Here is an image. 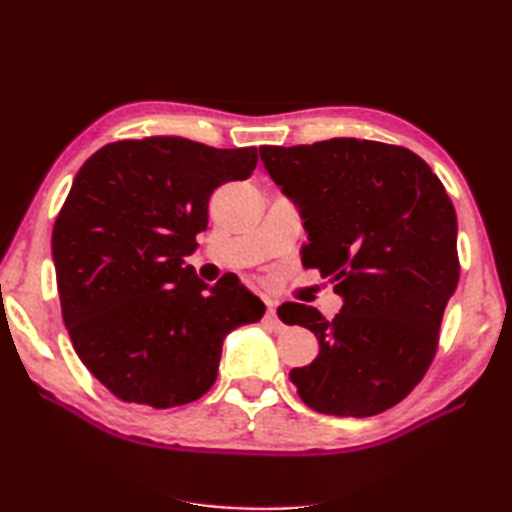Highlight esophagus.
Masks as SVG:
<instances>
[{
	"mask_svg": "<svg viewBox=\"0 0 512 512\" xmlns=\"http://www.w3.org/2000/svg\"><path fill=\"white\" fill-rule=\"evenodd\" d=\"M264 325L275 329V332H280V329L284 327L282 320L277 318V311H275V307L271 305V302H268V309H266V314H264Z\"/></svg>",
	"mask_w": 512,
	"mask_h": 512,
	"instance_id": "1",
	"label": "esophagus"
}]
</instances>
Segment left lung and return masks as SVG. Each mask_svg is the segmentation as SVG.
Masks as SVG:
<instances>
[{
	"label": "left lung",
	"mask_w": 512,
	"mask_h": 512,
	"mask_svg": "<svg viewBox=\"0 0 512 512\" xmlns=\"http://www.w3.org/2000/svg\"><path fill=\"white\" fill-rule=\"evenodd\" d=\"M259 155L305 221L302 266L318 268L343 298L332 320L298 302L277 309L320 345L309 366L291 370L298 395L341 418L391 409L436 357L461 273L445 185L404 146L354 137L262 146Z\"/></svg>",
	"instance_id": "left-lung-1"
}]
</instances>
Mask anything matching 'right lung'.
I'll use <instances>...</instances> for the list:
<instances>
[{"label": "right lung", "mask_w": 512, "mask_h": 512, "mask_svg": "<svg viewBox=\"0 0 512 512\" xmlns=\"http://www.w3.org/2000/svg\"><path fill=\"white\" fill-rule=\"evenodd\" d=\"M255 167V146L144 137L106 144L76 173L51 235L60 309L83 366L119 400H198L225 336L264 316L237 277L207 287L185 264L214 189Z\"/></svg>", "instance_id": "obj_1"}]
</instances>
